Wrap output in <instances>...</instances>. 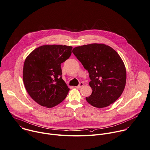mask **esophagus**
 <instances>
[{
    "label": "esophagus",
    "instance_id": "esophagus-1",
    "mask_svg": "<svg viewBox=\"0 0 150 150\" xmlns=\"http://www.w3.org/2000/svg\"><path fill=\"white\" fill-rule=\"evenodd\" d=\"M83 85H84V83L81 82V83H79V84L77 86H76V88H81L83 86Z\"/></svg>",
    "mask_w": 150,
    "mask_h": 150
}]
</instances>
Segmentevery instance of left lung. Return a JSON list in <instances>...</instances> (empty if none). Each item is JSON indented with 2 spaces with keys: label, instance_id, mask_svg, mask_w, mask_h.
I'll return each instance as SVG.
<instances>
[{
  "label": "left lung",
  "instance_id": "8db88e82",
  "mask_svg": "<svg viewBox=\"0 0 150 150\" xmlns=\"http://www.w3.org/2000/svg\"><path fill=\"white\" fill-rule=\"evenodd\" d=\"M73 53L89 73L93 91L87 101L103 108L121 95L126 83V70L119 54L111 47L93 43L74 48Z\"/></svg>",
  "mask_w": 150,
  "mask_h": 150
}]
</instances>
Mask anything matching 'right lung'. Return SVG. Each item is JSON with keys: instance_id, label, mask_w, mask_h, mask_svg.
<instances>
[{"instance_id": "1", "label": "right lung", "mask_w": 150, "mask_h": 150, "mask_svg": "<svg viewBox=\"0 0 150 150\" xmlns=\"http://www.w3.org/2000/svg\"><path fill=\"white\" fill-rule=\"evenodd\" d=\"M71 46L44 45L27 57L23 70L25 88L36 103L53 107L66 97L69 88L62 79L61 64L71 54Z\"/></svg>"}]
</instances>
